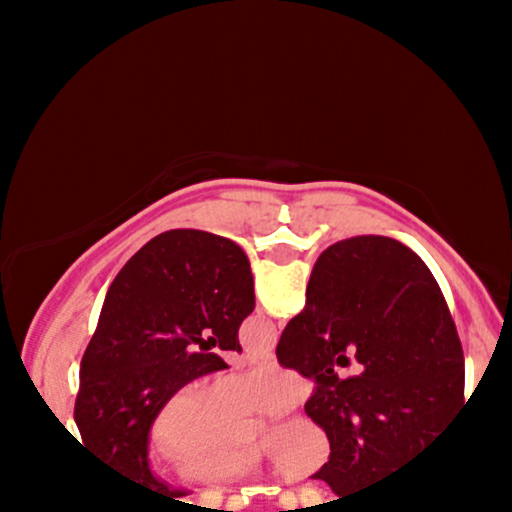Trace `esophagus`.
Here are the masks:
<instances>
[{
  "label": "esophagus",
  "instance_id": "esophagus-1",
  "mask_svg": "<svg viewBox=\"0 0 512 512\" xmlns=\"http://www.w3.org/2000/svg\"><path fill=\"white\" fill-rule=\"evenodd\" d=\"M250 361L252 363H264V366H274L276 356H274V351H264V354H260V356H250Z\"/></svg>",
  "mask_w": 512,
  "mask_h": 512
}]
</instances>
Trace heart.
Masks as SVG:
<instances>
[{
    "instance_id": "obj_1",
    "label": "heart",
    "mask_w": 512,
    "mask_h": 512,
    "mask_svg": "<svg viewBox=\"0 0 512 512\" xmlns=\"http://www.w3.org/2000/svg\"><path fill=\"white\" fill-rule=\"evenodd\" d=\"M305 397L296 373L260 366L211 385H182L163 399L154 419V440L163 455L178 460L182 479L223 486L252 479L267 460L289 481L313 477L330 457L327 433L308 416L279 421L262 436V445L240 443L248 433L243 414H281Z\"/></svg>"
}]
</instances>
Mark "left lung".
Returning a JSON list of instances; mask_svg holds the SVG:
<instances>
[{
    "label": "left lung",
    "mask_w": 512,
    "mask_h": 512,
    "mask_svg": "<svg viewBox=\"0 0 512 512\" xmlns=\"http://www.w3.org/2000/svg\"><path fill=\"white\" fill-rule=\"evenodd\" d=\"M252 310L248 255L214 233L166 231L120 269L81 358L74 404L86 450L113 477L146 498L185 496L151 472V424L170 392L228 368L219 351H240L238 327Z\"/></svg>",
    "instance_id": "1"
}]
</instances>
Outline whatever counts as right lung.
<instances>
[{
  "label": "right lung",
  "mask_w": 512,
  "mask_h": 512,
  "mask_svg": "<svg viewBox=\"0 0 512 512\" xmlns=\"http://www.w3.org/2000/svg\"><path fill=\"white\" fill-rule=\"evenodd\" d=\"M276 358L313 380L305 414L330 440L315 479L363 496L440 443L464 402V356L438 281L395 238L339 240L317 257Z\"/></svg>",
  "instance_id": "add662e5"
}]
</instances>
